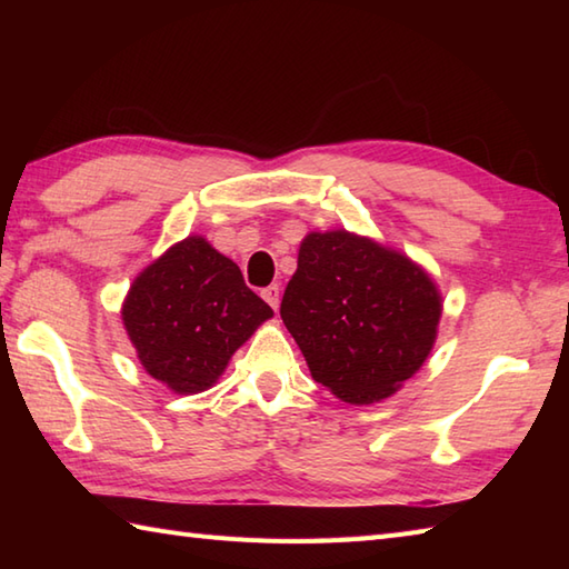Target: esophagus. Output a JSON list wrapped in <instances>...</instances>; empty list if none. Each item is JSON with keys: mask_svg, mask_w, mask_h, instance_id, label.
I'll return each mask as SVG.
<instances>
[{"mask_svg": "<svg viewBox=\"0 0 569 569\" xmlns=\"http://www.w3.org/2000/svg\"><path fill=\"white\" fill-rule=\"evenodd\" d=\"M261 298L269 303L273 310H278V286H269L261 291Z\"/></svg>", "mask_w": 569, "mask_h": 569, "instance_id": "obj_1", "label": "esophagus"}]
</instances>
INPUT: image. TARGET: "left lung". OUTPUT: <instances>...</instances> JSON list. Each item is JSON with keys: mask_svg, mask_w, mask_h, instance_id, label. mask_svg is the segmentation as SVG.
Listing matches in <instances>:
<instances>
[{"mask_svg": "<svg viewBox=\"0 0 569 569\" xmlns=\"http://www.w3.org/2000/svg\"><path fill=\"white\" fill-rule=\"evenodd\" d=\"M440 310L426 271L349 232L308 234L281 300L312 379L347 403L381 401L413 377Z\"/></svg>", "mask_w": 569, "mask_h": 569, "instance_id": "obj_1", "label": "left lung"}]
</instances>
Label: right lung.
Masks as SVG:
<instances>
[{"label":"right lung","mask_w":569,"mask_h":569,"mask_svg":"<svg viewBox=\"0 0 569 569\" xmlns=\"http://www.w3.org/2000/svg\"><path fill=\"white\" fill-rule=\"evenodd\" d=\"M273 310L239 266L202 237H188L143 271L122 318L139 361L178 393L204 391Z\"/></svg>","instance_id":"1"}]
</instances>
